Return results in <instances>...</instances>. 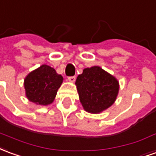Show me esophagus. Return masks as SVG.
Listing matches in <instances>:
<instances>
[{
  "label": "esophagus",
  "instance_id": "1",
  "mask_svg": "<svg viewBox=\"0 0 156 156\" xmlns=\"http://www.w3.org/2000/svg\"><path fill=\"white\" fill-rule=\"evenodd\" d=\"M67 80H68L69 82H71V83H73V82H75V80H76V78H75L74 76L68 77V78H67Z\"/></svg>",
  "mask_w": 156,
  "mask_h": 156
}]
</instances>
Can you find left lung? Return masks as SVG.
Instances as JSON below:
<instances>
[{"label":"left lung","mask_w":156,"mask_h":156,"mask_svg":"<svg viewBox=\"0 0 156 156\" xmlns=\"http://www.w3.org/2000/svg\"><path fill=\"white\" fill-rule=\"evenodd\" d=\"M75 84L83 109L94 114L112 105L119 91L117 79L98 66L84 68Z\"/></svg>","instance_id":"8db88e82"}]
</instances>
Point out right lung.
<instances>
[{
  "mask_svg": "<svg viewBox=\"0 0 156 156\" xmlns=\"http://www.w3.org/2000/svg\"><path fill=\"white\" fill-rule=\"evenodd\" d=\"M62 81V75L58 74L51 67L44 64L29 73L25 78L26 96L29 101L36 105L51 104Z\"/></svg>",
  "mask_w": 156,
  "mask_h": 156,
  "instance_id": "right-lung-1",
  "label": "right lung"
}]
</instances>
